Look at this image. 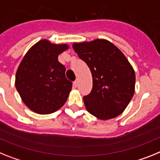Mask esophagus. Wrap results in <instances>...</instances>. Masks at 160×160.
I'll use <instances>...</instances> for the list:
<instances>
[{"mask_svg":"<svg viewBox=\"0 0 160 160\" xmlns=\"http://www.w3.org/2000/svg\"><path fill=\"white\" fill-rule=\"evenodd\" d=\"M73 86L75 87V88H76V87L78 86V80H76V81H74V82H73Z\"/></svg>","mask_w":160,"mask_h":160,"instance_id":"1","label":"esophagus"}]
</instances>
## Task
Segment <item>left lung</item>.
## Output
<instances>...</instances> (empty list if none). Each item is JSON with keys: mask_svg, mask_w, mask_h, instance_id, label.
I'll return each instance as SVG.
<instances>
[{"mask_svg": "<svg viewBox=\"0 0 160 160\" xmlns=\"http://www.w3.org/2000/svg\"><path fill=\"white\" fill-rule=\"evenodd\" d=\"M72 47L92 73V91L84 97L87 111L102 120L119 116L135 92V72L127 58L105 39L75 42Z\"/></svg>", "mask_w": 160, "mask_h": 160, "instance_id": "obj_1", "label": "left lung"}]
</instances>
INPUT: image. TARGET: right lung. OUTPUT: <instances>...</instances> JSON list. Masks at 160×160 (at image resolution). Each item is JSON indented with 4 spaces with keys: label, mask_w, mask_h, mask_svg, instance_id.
Returning <instances> with one entry per match:
<instances>
[{
    "label": "right lung",
    "mask_w": 160,
    "mask_h": 160,
    "mask_svg": "<svg viewBox=\"0 0 160 160\" xmlns=\"http://www.w3.org/2000/svg\"><path fill=\"white\" fill-rule=\"evenodd\" d=\"M68 49V44L42 39L22 58L16 72L15 87L24 104L35 113H53L68 100L72 83L58 58Z\"/></svg>",
    "instance_id": "right-lung-1"
}]
</instances>
